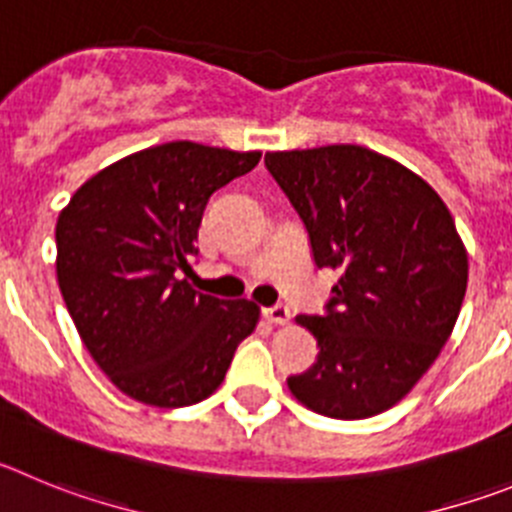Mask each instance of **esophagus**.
<instances>
[{"instance_id":"esophagus-1","label":"esophagus","mask_w":512,"mask_h":512,"mask_svg":"<svg viewBox=\"0 0 512 512\" xmlns=\"http://www.w3.org/2000/svg\"><path fill=\"white\" fill-rule=\"evenodd\" d=\"M262 316H265V319L270 321V324H288V321H290V308L285 306V303H275V306L265 308V311H262Z\"/></svg>"}]
</instances>
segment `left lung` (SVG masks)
Segmentation results:
<instances>
[{
	"mask_svg": "<svg viewBox=\"0 0 512 512\" xmlns=\"http://www.w3.org/2000/svg\"><path fill=\"white\" fill-rule=\"evenodd\" d=\"M301 216L313 265L339 270L324 313L298 316L319 357L288 377L311 411L357 421L388 411L434 365L467 293V252L439 193L359 145L267 153Z\"/></svg>",
	"mask_w": 512,
	"mask_h": 512,
	"instance_id": "1",
	"label": "left lung"
}]
</instances>
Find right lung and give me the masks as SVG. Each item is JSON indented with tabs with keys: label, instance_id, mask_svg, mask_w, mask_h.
Returning <instances> with one entry per match:
<instances>
[{
	"label": "right lung",
	"instance_id": "add662e5",
	"mask_svg": "<svg viewBox=\"0 0 512 512\" xmlns=\"http://www.w3.org/2000/svg\"><path fill=\"white\" fill-rule=\"evenodd\" d=\"M260 153L178 140L122 158L73 193L55 224L58 285L96 365L158 408L209 398L260 308L193 290V245L211 193Z\"/></svg>",
	"mask_w": 512,
	"mask_h": 512
}]
</instances>
